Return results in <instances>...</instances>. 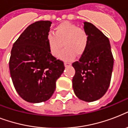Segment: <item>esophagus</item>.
Here are the masks:
<instances>
[{
  "label": "esophagus",
  "instance_id": "obj_1",
  "mask_svg": "<svg viewBox=\"0 0 128 128\" xmlns=\"http://www.w3.org/2000/svg\"><path fill=\"white\" fill-rule=\"evenodd\" d=\"M64 66H65V67H70V66H71V64H70V62H64Z\"/></svg>",
  "mask_w": 128,
  "mask_h": 128
}]
</instances>
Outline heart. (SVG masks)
Returning a JSON list of instances; mask_svg holds the SVG:
<instances>
[{
    "mask_svg": "<svg viewBox=\"0 0 128 128\" xmlns=\"http://www.w3.org/2000/svg\"><path fill=\"white\" fill-rule=\"evenodd\" d=\"M47 44L52 56L58 57L63 48L66 49L60 56L64 60H71L76 56H81L85 52L88 44V35L84 30L70 22H63L57 25L54 34L47 35Z\"/></svg>",
    "mask_w": 128,
    "mask_h": 128,
    "instance_id": "obj_1",
    "label": "heart"
}]
</instances>
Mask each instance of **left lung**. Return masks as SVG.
I'll return each instance as SVG.
<instances>
[{
  "instance_id": "left-lung-1",
  "label": "left lung",
  "mask_w": 128,
  "mask_h": 128,
  "mask_svg": "<svg viewBox=\"0 0 128 128\" xmlns=\"http://www.w3.org/2000/svg\"><path fill=\"white\" fill-rule=\"evenodd\" d=\"M84 24L88 44L79 61L72 64L76 72L72 87L79 99L90 102L101 98L107 92L114 58L109 39L91 23L84 22Z\"/></svg>"
}]
</instances>
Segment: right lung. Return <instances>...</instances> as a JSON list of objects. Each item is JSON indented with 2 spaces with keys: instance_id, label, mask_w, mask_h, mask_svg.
Returning a JSON list of instances; mask_svg holds the SVG:
<instances>
[{
  "instance_id": "1",
  "label": "right lung",
  "mask_w": 128,
  "mask_h": 128,
  "mask_svg": "<svg viewBox=\"0 0 128 128\" xmlns=\"http://www.w3.org/2000/svg\"><path fill=\"white\" fill-rule=\"evenodd\" d=\"M52 22L38 21L25 29L11 50L9 69L15 89L23 100L40 103L51 98L64 70L62 61L52 56L47 44Z\"/></svg>"
}]
</instances>
